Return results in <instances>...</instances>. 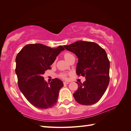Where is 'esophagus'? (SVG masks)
Returning a JSON list of instances; mask_svg holds the SVG:
<instances>
[{"instance_id":"obj_1","label":"esophagus","mask_w":131,"mask_h":131,"mask_svg":"<svg viewBox=\"0 0 131 131\" xmlns=\"http://www.w3.org/2000/svg\"><path fill=\"white\" fill-rule=\"evenodd\" d=\"M63 83V84H64V85H66V84H69V82H64Z\"/></svg>"}]
</instances>
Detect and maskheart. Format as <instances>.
I'll list each match as a JSON object with an SVG mask.
<instances>
[{"mask_svg": "<svg viewBox=\"0 0 131 131\" xmlns=\"http://www.w3.org/2000/svg\"><path fill=\"white\" fill-rule=\"evenodd\" d=\"M63 56L64 59H65L66 61H67L68 63L70 62V61L72 59H73V58H74V56L72 54H71L70 53H68V52L64 53L63 55ZM55 63H56V61H54V62H53V65H54ZM58 77H59L60 78L64 79V80L68 79V74H66V73H61V74L58 75Z\"/></svg>", "mask_w": 131, "mask_h": 131, "instance_id": "1", "label": "heart"}]
</instances>
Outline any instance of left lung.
<instances>
[{"instance_id":"obj_1","label":"left lung","mask_w":131,"mask_h":131,"mask_svg":"<svg viewBox=\"0 0 131 131\" xmlns=\"http://www.w3.org/2000/svg\"><path fill=\"white\" fill-rule=\"evenodd\" d=\"M63 47L78 58L77 74L86 79L83 83H78V88L73 94L75 100L81 105L94 104L104 95L110 81V62L106 53L91 41L79 40Z\"/></svg>"}]
</instances>
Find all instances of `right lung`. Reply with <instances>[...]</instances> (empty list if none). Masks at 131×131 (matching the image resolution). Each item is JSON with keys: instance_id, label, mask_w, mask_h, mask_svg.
<instances>
[{"instance_id": "add662e5", "label": "right lung", "mask_w": 131, "mask_h": 131, "mask_svg": "<svg viewBox=\"0 0 131 131\" xmlns=\"http://www.w3.org/2000/svg\"><path fill=\"white\" fill-rule=\"evenodd\" d=\"M62 46L57 48L42 44H27L16 58V74L19 90L30 104L41 109L51 108L57 102L58 93L63 84L57 78L47 83L42 75L51 69Z\"/></svg>"}]
</instances>
